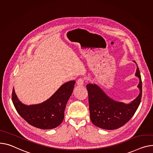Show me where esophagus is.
<instances>
[{"instance_id":"1","label":"esophagus","mask_w":153,"mask_h":153,"mask_svg":"<svg viewBox=\"0 0 153 153\" xmlns=\"http://www.w3.org/2000/svg\"><path fill=\"white\" fill-rule=\"evenodd\" d=\"M84 78H79L78 80H77V85H82L84 84Z\"/></svg>"}]
</instances>
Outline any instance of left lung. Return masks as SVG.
<instances>
[{
    "mask_svg": "<svg viewBox=\"0 0 153 153\" xmlns=\"http://www.w3.org/2000/svg\"><path fill=\"white\" fill-rule=\"evenodd\" d=\"M135 75L140 79L138 87L140 92L128 105L111 99L95 84L87 85L90 119L95 126L106 130L117 129L126 124L134 115L140 104L142 95V81L138 66Z\"/></svg>",
    "mask_w": 153,
    "mask_h": 153,
    "instance_id": "1",
    "label": "left lung"
}]
</instances>
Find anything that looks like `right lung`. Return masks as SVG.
Wrapping results in <instances>:
<instances>
[{"label": "right lung", "mask_w": 153, "mask_h": 153, "mask_svg": "<svg viewBox=\"0 0 153 153\" xmlns=\"http://www.w3.org/2000/svg\"><path fill=\"white\" fill-rule=\"evenodd\" d=\"M75 83V80L69 81L61 86L47 101L30 106L20 102L13 89L12 99L13 105L18 113L30 125L40 129L54 128L63 120L66 103L73 93Z\"/></svg>", "instance_id": "right-lung-1"}]
</instances>
